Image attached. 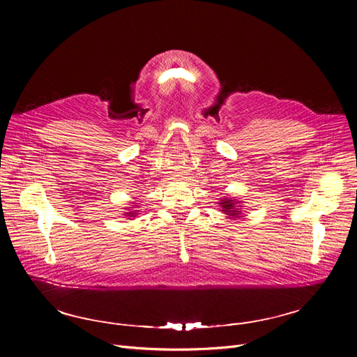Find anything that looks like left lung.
Returning <instances> with one entry per match:
<instances>
[{
    "label": "left lung",
    "instance_id": "8db88e82",
    "mask_svg": "<svg viewBox=\"0 0 357 357\" xmlns=\"http://www.w3.org/2000/svg\"><path fill=\"white\" fill-rule=\"evenodd\" d=\"M223 205H225V208H231L232 207V202H229V201H225V202H222Z\"/></svg>",
    "mask_w": 357,
    "mask_h": 357
}]
</instances>
